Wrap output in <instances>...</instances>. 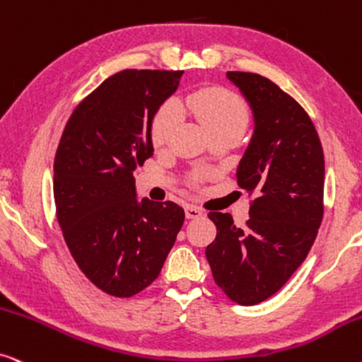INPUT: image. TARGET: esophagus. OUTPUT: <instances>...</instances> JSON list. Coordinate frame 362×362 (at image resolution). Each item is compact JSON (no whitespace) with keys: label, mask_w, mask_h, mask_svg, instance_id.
<instances>
[{"label":"esophagus","mask_w":362,"mask_h":362,"mask_svg":"<svg viewBox=\"0 0 362 362\" xmlns=\"http://www.w3.org/2000/svg\"><path fill=\"white\" fill-rule=\"evenodd\" d=\"M203 216V211L199 208H196V206H186V218L187 219H198Z\"/></svg>","instance_id":"esophagus-1"}]
</instances>
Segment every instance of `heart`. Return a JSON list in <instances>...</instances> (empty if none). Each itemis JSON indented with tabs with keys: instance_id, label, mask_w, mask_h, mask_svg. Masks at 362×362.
<instances>
[{
	"instance_id": "b5f03b06",
	"label": "heart",
	"mask_w": 362,
	"mask_h": 362,
	"mask_svg": "<svg viewBox=\"0 0 362 362\" xmlns=\"http://www.w3.org/2000/svg\"><path fill=\"white\" fill-rule=\"evenodd\" d=\"M181 106L208 131L211 138L234 136L239 139L250 124V110L246 101L231 89L221 86H206L191 91L182 98ZM180 111L173 103H164L159 106L151 121L153 146L158 149L166 148L180 126ZM204 177V173H196L191 181L196 185Z\"/></svg>"
}]
</instances>
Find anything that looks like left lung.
Masks as SVG:
<instances>
[{
  "mask_svg": "<svg viewBox=\"0 0 362 362\" xmlns=\"http://www.w3.org/2000/svg\"><path fill=\"white\" fill-rule=\"evenodd\" d=\"M255 112V136L238 168L250 192V219L208 214L216 239L206 247L214 283L243 306L278 293L306 259L325 214V153L304 107L256 73L228 71Z\"/></svg>",
  "mask_w": 362,
  "mask_h": 362,
  "instance_id": "8db88e82",
  "label": "left lung"
}]
</instances>
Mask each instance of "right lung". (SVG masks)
<instances>
[{
    "label": "right lung",
    "mask_w": 362,
    "mask_h": 362,
    "mask_svg": "<svg viewBox=\"0 0 362 362\" xmlns=\"http://www.w3.org/2000/svg\"><path fill=\"white\" fill-rule=\"evenodd\" d=\"M182 71L123 69L69 116L54 158L56 218L79 269L96 288L131 298L161 273L185 209L138 201L133 171L153 154L151 121Z\"/></svg>",
    "instance_id": "obj_1"
}]
</instances>
